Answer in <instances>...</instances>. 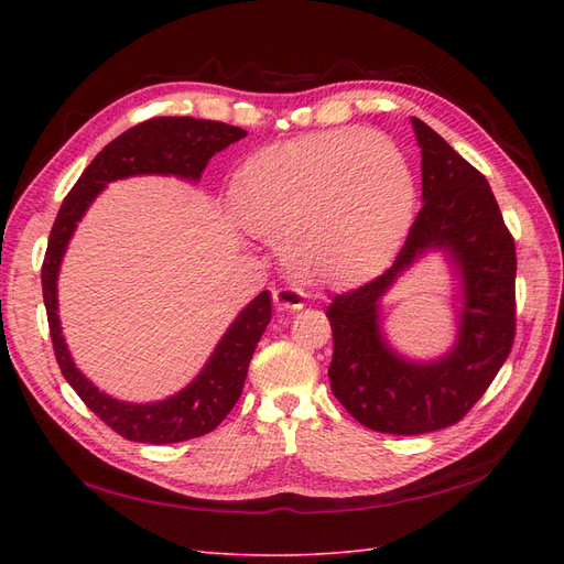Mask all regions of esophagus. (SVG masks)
Wrapping results in <instances>:
<instances>
[{
  "label": "esophagus",
  "instance_id": "34e87169",
  "mask_svg": "<svg viewBox=\"0 0 564 564\" xmlns=\"http://www.w3.org/2000/svg\"><path fill=\"white\" fill-rule=\"evenodd\" d=\"M272 301H275L280 311H301L305 305L301 292H296V289H292V286L275 289V292H272Z\"/></svg>",
  "mask_w": 564,
  "mask_h": 564
}]
</instances>
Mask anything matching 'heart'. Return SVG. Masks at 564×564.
Segmentation results:
<instances>
[{"label": "heart", "mask_w": 564, "mask_h": 564, "mask_svg": "<svg viewBox=\"0 0 564 564\" xmlns=\"http://www.w3.org/2000/svg\"><path fill=\"white\" fill-rule=\"evenodd\" d=\"M414 199V178L395 143L352 129L268 145L232 178L242 224L280 242L289 275L313 289L379 278L402 249Z\"/></svg>", "instance_id": "heart-1"}]
</instances>
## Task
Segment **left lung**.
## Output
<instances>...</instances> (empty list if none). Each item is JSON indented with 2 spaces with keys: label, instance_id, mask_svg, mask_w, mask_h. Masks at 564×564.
Instances as JSON below:
<instances>
[{
  "label": "left lung",
  "instance_id": "8db88e82",
  "mask_svg": "<svg viewBox=\"0 0 564 564\" xmlns=\"http://www.w3.org/2000/svg\"><path fill=\"white\" fill-rule=\"evenodd\" d=\"M421 199L395 263L383 275L334 296L329 381L336 400L362 425L390 435L447 429L503 367L516 338V242L487 178L421 119ZM442 250L459 272L465 305L455 348L431 364L406 361L380 332L378 303L423 252Z\"/></svg>",
  "mask_w": 564,
  "mask_h": 564
}]
</instances>
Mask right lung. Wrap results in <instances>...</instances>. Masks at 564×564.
Segmentation results:
<instances>
[{
	"label": "right lung",
	"mask_w": 564,
	"mask_h": 564,
	"mask_svg": "<svg viewBox=\"0 0 564 564\" xmlns=\"http://www.w3.org/2000/svg\"><path fill=\"white\" fill-rule=\"evenodd\" d=\"M247 131L224 122L195 117H152L117 135L98 152L94 162L84 169L73 191L63 199L42 265V292L48 317L51 344L65 381L75 388L82 402L115 433L131 442L145 445H172V442L193 440L212 433L224 421L235 402L240 400L256 344L263 336L272 308L270 294L261 292L247 308L235 317L230 329L218 340L209 362L176 395L133 404L110 398L98 390L75 367L70 350L65 346L58 319V270L67 242L91 207L96 195L112 181L162 174L185 181H199L204 166L216 152L245 139Z\"/></svg>",
	"instance_id": "add662e5"
}]
</instances>
